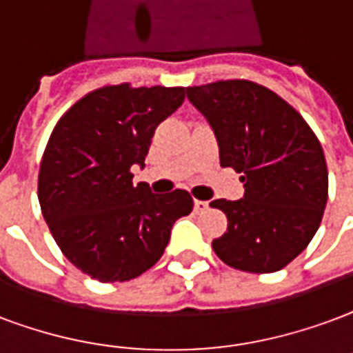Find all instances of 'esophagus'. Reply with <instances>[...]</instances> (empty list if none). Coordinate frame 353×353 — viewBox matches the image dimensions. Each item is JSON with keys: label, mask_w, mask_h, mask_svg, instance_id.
Returning a JSON list of instances; mask_svg holds the SVG:
<instances>
[{"label": "esophagus", "mask_w": 353, "mask_h": 353, "mask_svg": "<svg viewBox=\"0 0 353 353\" xmlns=\"http://www.w3.org/2000/svg\"><path fill=\"white\" fill-rule=\"evenodd\" d=\"M208 208H210V203L208 202H203V200H194V211H196V213H203Z\"/></svg>", "instance_id": "obj_1"}]
</instances>
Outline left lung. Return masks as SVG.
I'll use <instances>...</instances> for the list:
<instances>
[{
    "instance_id": "8db88e82",
    "label": "left lung",
    "mask_w": 353,
    "mask_h": 353,
    "mask_svg": "<svg viewBox=\"0 0 353 353\" xmlns=\"http://www.w3.org/2000/svg\"><path fill=\"white\" fill-rule=\"evenodd\" d=\"M215 130L221 166L241 174V200H213L228 228L211 243L226 265L273 273L307 249L327 203V164L299 112L262 83L243 78L187 88Z\"/></svg>"
}]
</instances>
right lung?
Here are the masks:
<instances>
[{
    "label": "right lung",
    "instance_id": "1",
    "mask_svg": "<svg viewBox=\"0 0 353 353\" xmlns=\"http://www.w3.org/2000/svg\"><path fill=\"white\" fill-rule=\"evenodd\" d=\"M185 88L129 82L90 91L59 117L39 168L41 211L57 247L101 283H125L153 268L172 226L192 211L183 189L153 194L132 185L161 121L181 106Z\"/></svg>",
    "mask_w": 353,
    "mask_h": 353
}]
</instances>
